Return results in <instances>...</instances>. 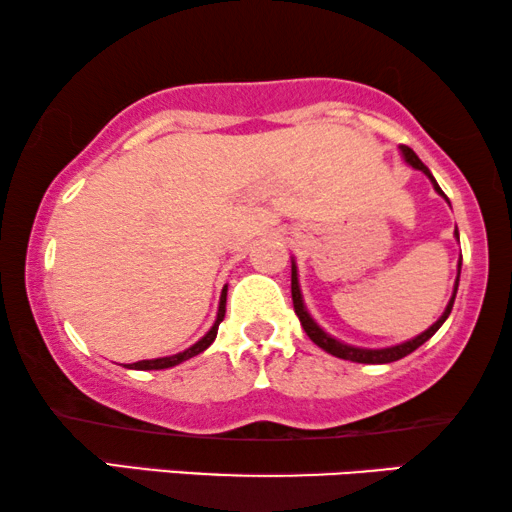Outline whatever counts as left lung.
Instances as JSON below:
<instances>
[{"label":"left lung","mask_w":512,"mask_h":512,"mask_svg":"<svg viewBox=\"0 0 512 512\" xmlns=\"http://www.w3.org/2000/svg\"><path fill=\"white\" fill-rule=\"evenodd\" d=\"M401 153H403L405 163H410L412 167H415V170L424 172L426 177L431 179V184H433V188H436V193H440V195H443V198L447 200V195H445L443 191H440L438 181L433 179V174H431L429 167H426V165L422 163V160L417 158V153L412 151L410 146H405V144H401ZM454 235L459 237V233H454ZM459 272H461V263H459ZM459 272H457V282H454V293H452L450 303H447V307H445L443 317H440L433 326L426 328V331H424L422 335H417V338H412V340H408V342H401V345H394V347H384V349H361V347L345 345V342L331 338V335H328V333L324 331V328L317 326V321H314V319L310 317V312L305 310L303 293H300V286H298V270H296V263L291 261V298H293V310H296L300 324H303L305 333H307V338H310L317 347L324 349V352L338 356V359L354 361V363H391V361H398V359H403V356L412 354L417 347H422L424 342L429 340L431 335L436 333L438 328L445 324V319L450 317L452 305H454V296H457V289H459Z\"/></svg>","instance_id":"8db88e82"}]
</instances>
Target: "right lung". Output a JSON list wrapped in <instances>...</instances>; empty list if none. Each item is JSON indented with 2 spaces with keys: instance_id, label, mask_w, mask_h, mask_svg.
<instances>
[{
  "instance_id": "add662e5",
  "label": "right lung",
  "mask_w": 512,
  "mask_h": 512,
  "mask_svg": "<svg viewBox=\"0 0 512 512\" xmlns=\"http://www.w3.org/2000/svg\"><path fill=\"white\" fill-rule=\"evenodd\" d=\"M226 293H228V289H226V286H223L219 312H216V321H214V326L207 331L205 338L198 340L193 347H188V349H184V352H179V354H174V356H163V359H149V361H137V363H130L128 368H135V370H163V368L179 366L181 361H188V359H193V356H198L200 352H205V349L214 342L216 331H219V324L223 321V317H226Z\"/></svg>"
}]
</instances>
